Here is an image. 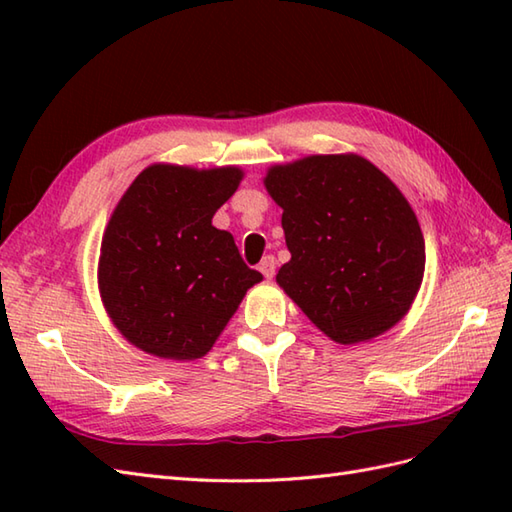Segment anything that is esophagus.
I'll use <instances>...</instances> for the list:
<instances>
[{
    "instance_id": "34e87169",
    "label": "esophagus",
    "mask_w": 512,
    "mask_h": 512,
    "mask_svg": "<svg viewBox=\"0 0 512 512\" xmlns=\"http://www.w3.org/2000/svg\"><path fill=\"white\" fill-rule=\"evenodd\" d=\"M275 268H277V259L273 255H268L262 259V262H259V273H262L266 279H273Z\"/></svg>"
}]
</instances>
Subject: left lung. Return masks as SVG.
<instances>
[{"instance_id":"left-lung-1","label":"left lung","mask_w":512,"mask_h":512,"mask_svg":"<svg viewBox=\"0 0 512 512\" xmlns=\"http://www.w3.org/2000/svg\"><path fill=\"white\" fill-rule=\"evenodd\" d=\"M290 262L277 284L341 345L376 339L409 312L424 275V237L405 195L358 154L270 167Z\"/></svg>"}]
</instances>
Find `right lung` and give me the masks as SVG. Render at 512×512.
<instances>
[{"instance_id": "add662e5", "label": "right lung", "mask_w": 512, "mask_h": 512, "mask_svg": "<svg viewBox=\"0 0 512 512\" xmlns=\"http://www.w3.org/2000/svg\"><path fill=\"white\" fill-rule=\"evenodd\" d=\"M239 167L156 162L129 184L105 226L99 292L107 317L151 356L195 361L211 350L262 273L211 224L237 191Z\"/></svg>"}]
</instances>
